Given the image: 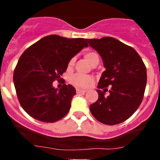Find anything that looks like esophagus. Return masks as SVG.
I'll use <instances>...</instances> for the list:
<instances>
[{
	"label": "esophagus",
	"mask_w": 160,
	"mask_h": 160,
	"mask_svg": "<svg viewBox=\"0 0 160 160\" xmlns=\"http://www.w3.org/2000/svg\"><path fill=\"white\" fill-rule=\"evenodd\" d=\"M77 93H85L86 92V90H83V89H76Z\"/></svg>",
	"instance_id": "34e87169"
}]
</instances>
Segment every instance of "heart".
Returning a JSON list of instances; mask_svg holds the SVG:
<instances>
[{
    "mask_svg": "<svg viewBox=\"0 0 160 160\" xmlns=\"http://www.w3.org/2000/svg\"><path fill=\"white\" fill-rule=\"evenodd\" d=\"M85 59L91 65L95 66L99 62V56L97 52L94 51H87L83 54ZM74 64V58H71L69 60L68 67L71 68ZM93 81V78L90 75H82L77 74L73 75L70 78V82L71 84L77 86L78 88H86Z\"/></svg>",
    "mask_w": 160,
    "mask_h": 160,
    "instance_id": "1",
    "label": "heart"
}]
</instances>
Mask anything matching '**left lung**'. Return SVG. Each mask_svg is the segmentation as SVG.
Here are the masks:
<instances>
[{
	"label": "left lung",
	"instance_id": "left-lung-1",
	"mask_svg": "<svg viewBox=\"0 0 160 160\" xmlns=\"http://www.w3.org/2000/svg\"><path fill=\"white\" fill-rule=\"evenodd\" d=\"M86 40L102 57L106 68L98 83V99L89 106L91 113L104 124L121 123L136 111L142 102L147 83L146 66L132 47L115 38ZM108 86L110 95L106 97L104 94Z\"/></svg>",
	"mask_w": 160,
	"mask_h": 160
}]
</instances>
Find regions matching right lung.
I'll return each instance as SVG.
<instances>
[{"instance_id":"right-lung-1","label":"right lung","mask_w":160,"mask_h":160,"mask_svg":"<svg viewBox=\"0 0 160 160\" xmlns=\"http://www.w3.org/2000/svg\"><path fill=\"white\" fill-rule=\"evenodd\" d=\"M87 47L84 38L52 34L22 54L14 70L13 82L19 103L28 114L41 122H54L68 113L76 89L70 84L55 89L52 82L62 80L69 60Z\"/></svg>"}]
</instances>
